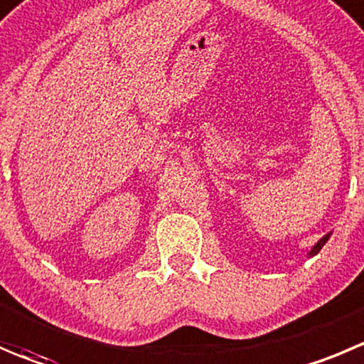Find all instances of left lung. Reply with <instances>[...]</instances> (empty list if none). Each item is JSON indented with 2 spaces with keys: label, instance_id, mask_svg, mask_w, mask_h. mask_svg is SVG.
I'll use <instances>...</instances> for the list:
<instances>
[{
  "label": "left lung",
  "instance_id": "8db88e82",
  "mask_svg": "<svg viewBox=\"0 0 364 364\" xmlns=\"http://www.w3.org/2000/svg\"><path fill=\"white\" fill-rule=\"evenodd\" d=\"M327 240H328V236L321 237V240H320V241H318V243H316V245H314V248H313V250H311V254H309V255H316V254H318V252H320V250H321V248H323V245H325V243H327Z\"/></svg>",
  "mask_w": 364,
  "mask_h": 364
}]
</instances>
